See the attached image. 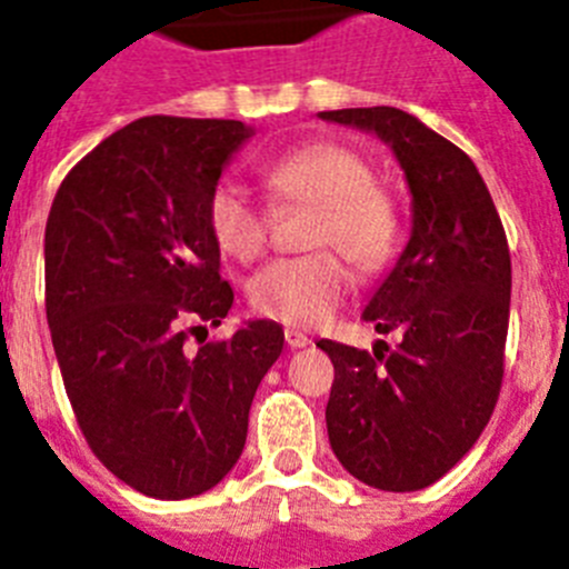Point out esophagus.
Returning a JSON list of instances; mask_svg holds the SVG:
<instances>
[{
    "mask_svg": "<svg viewBox=\"0 0 569 569\" xmlns=\"http://www.w3.org/2000/svg\"><path fill=\"white\" fill-rule=\"evenodd\" d=\"M284 341H288L290 350H301V347L310 345L308 333H301L299 328H284Z\"/></svg>",
    "mask_w": 569,
    "mask_h": 569,
    "instance_id": "obj_1",
    "label": "esophagus"
}]
</instances>
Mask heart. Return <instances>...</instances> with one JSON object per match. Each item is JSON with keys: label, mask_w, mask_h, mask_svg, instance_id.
I'll return each mask as SVG.
<instances>
[{"label": "heart", "mask_w": 569, "mask_h": 569, "mask_svg": "<svg viewBox=\"0 0 569 569\" xmlns=\"http://www.w3.org/2000/svg\"><path fill=\"white\" fill-rule=\"evenodd\" d=\"M261 182L276 204L313 210L308 248L299 259L273 261L250 281V308L290 328H319L345 301L350 268L381 273L396 259L401 210L356 150L345 144L305 142L264 164ZM208 230L216 248L233 261H256L270 241V213L233 182H219L208 196ZM335 250L330 251L329 248Z\"/></svg>", "instance_id": "1"}]
</instances>
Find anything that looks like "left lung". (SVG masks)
I'll return each mask as SVG.
<instances>
[{
  "mask_svg": "<svg viewBox=\"0 0 569 569\" xmlns=\"http://www.w3.org/2000/svg\"><path fill=\"white\" fill-rule=\"evenodd\" d=\"M393 148L413 193V233L365 308L373 353L321 339L336 370L325 410L330 447L379 490L433 485L476 445L505 379L510 248L470 156L399 108L325 110Z\"/></svg>",
  "mask_w": 569,
  "mask_h": 569,
  "instance_id": "left-lung-1",
  "label": "left lung"
}]
</instances>
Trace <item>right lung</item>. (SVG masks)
Returning <instances> with one entry per match:
<instances>
[{"label": "right lung", "mask_w": 569, "mask_h": 569, "mask_svg": "<svg viewBox=\"0 0 569 569\" xmlns=\"http://www.w3.org/2000/svg\"><path fill=\"white\" fill-rule=\"evenodd\" d=\"M250 133L236 119L144 116L73 164L50 204L44 310L70 407L93 456L153 499L228 476L284 345L259 319L184 347L233 305L204 210Z\"/></svg>", "instance_id": "right-lung-1"}]
</instances>
